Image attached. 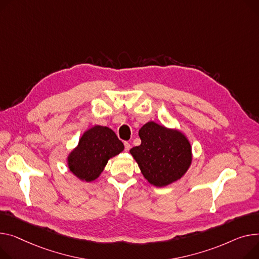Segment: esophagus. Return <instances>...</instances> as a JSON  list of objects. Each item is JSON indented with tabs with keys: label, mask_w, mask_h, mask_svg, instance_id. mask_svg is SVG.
I'll return each instance as SVG.
<instances>
[{
	"label": "esophagus",
	"mask_w": 259,
	"mask_h": 259,
	"mask_svg": "<svg viewBox=\"0 0 259 259\" xmlns=\"http://www.w3.org/2000/svg\"><path fill=\"white\" fill-rule=\"evenodd\" d=\"M124 146H125V151H126V152L129 151L130 148H131V145H130L128 142H125V143H124Z\"/></svg>",
	"instance_id": "esophagus-1"
}]
</instances>
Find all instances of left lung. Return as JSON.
I'll return each mask as SVG.
<instances>
[{"label": "left lung", "instance_id": "1", "mask_svg": "<svg viewBox=\"0 0 259 259\" xmlns=\"http://www.w3.org/2000/svg\"><path fill=\"white\" fill-rule=\"evenodd\" d=\"M139 135L142 144L130 153L149 183L163 187L184 176L193 156L191 143L181 131L148 122Z\"/></svg>", "mask_w": 259, "mask_h": 259}]
</instances>
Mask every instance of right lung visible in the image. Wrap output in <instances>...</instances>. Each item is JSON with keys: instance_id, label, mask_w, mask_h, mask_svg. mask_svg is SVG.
<instances>
[{"instance_id": "obj_1", "label": "right lung", "mask_w": 259, "mask_h": 259, "mask_svg": "<svg viewBox=\"0 0 259 259\" xmlns=\"http://www.w3.org/2000/svg\"><path fill=\"white\" fill-rule=\"evenodd\" d=\"M124 150V145L108 127L96 125L85 131L78 146L68 154L67 165L82 181L96 180L108 160Z\"/></svg>"}]
</instances>
